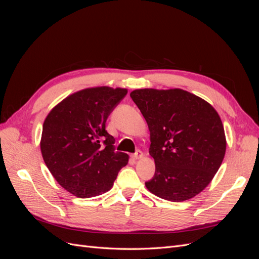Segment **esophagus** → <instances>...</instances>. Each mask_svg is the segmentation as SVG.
I'll return each mask as SVG.
<instances>
[{
	"label": "esophagus",
	"instance_id": "obj_1",
	"mask_svg": "<svg viewBox=\"0 0 259 259\" xmlns=\"http://www.w3.org/2000/svg\"><path fill=\"white\" fill-rule=\"evenodd\" d=\"M144 156V153L140 151V150H137L134 154H132V158L134 159V160H139V159H142Z\"/></svg>",
	"mask_w": 259,
	"mask_h": 259
}]
</instances>
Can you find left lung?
Segmentation results:
<instances>
[{"instance_id": "obj_1", "label": "left lung", "mask_w": 259, "mask_h": 259, "mask_svg": "<svg viewBox=\"0 0 259 259\" xmlns=\"http://www.w3.org/2000/svg\"><path fill=\"white\" fill-rule=\"evenodd\" d=\"M150 131L154 176L146 182L156 197L183 202L210 183L226 152L221 117L205 100L180 90L131 93Z\"/></svg>"}]
</instances>
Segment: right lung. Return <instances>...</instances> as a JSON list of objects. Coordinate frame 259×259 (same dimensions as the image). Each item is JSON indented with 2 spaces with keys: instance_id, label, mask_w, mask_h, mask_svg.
I'll use <instances>...</instances> for the list:
<instances>
[{
  "instance_id": "obj_1",
  "label": "right lung",
  "mask_w": 259,
  "mask_h": 259,
  "mask_svg": "<svg viewBox=\"0 0 259 259\" xmlns=\"http://www.w3.org/2000/svg\"><path fill=\"white\" fill-rule=\"evenodd\" d=\"M127 90L108 86L76 92L46 116L41 152L57 183L77 198H92L111 189L128 155L115 151L106 121Z\"/></svg>"
}]
</instances>
